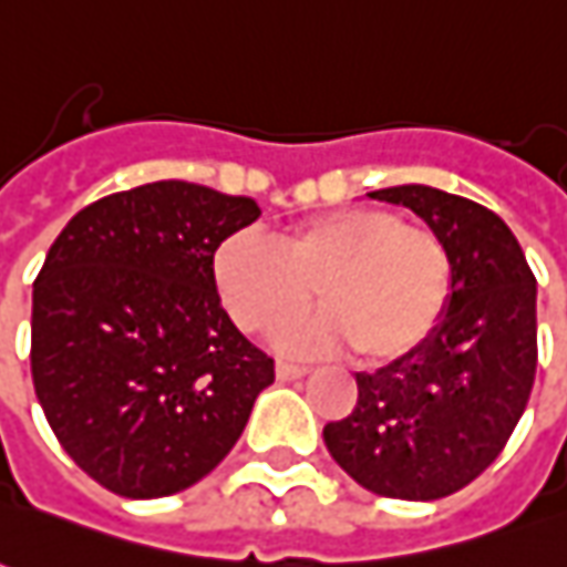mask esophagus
I'll list each match as a JSON object with an SVG mask.
<instances>
[{"label":"esophagus","mask_w":567,"mask_h":567,"mask_svg":"<svg viewBox=\"0 0 567 567\" xmlns=\"http://www.w3.org/2000/svg\"><path fill=\"white\" fill-rule=\"evenodd\" d=\"M276 375H279L282 381L300 379V375H307V365L291 363V360H279V363H276Z\"/></svg>","instance_id":"esophagus-1"}]
</instances>
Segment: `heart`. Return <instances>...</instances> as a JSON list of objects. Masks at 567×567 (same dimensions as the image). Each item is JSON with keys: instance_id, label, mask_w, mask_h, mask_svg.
Returning <instances> with one entry per match:
<instances>
[{"instance_id": "1", "label": "heart", "mask_w": 567, "mask_h": 567, "mask_svg": "<svg viewBox=\"0 0 567 567\" xmlns=\"http://www.w3.org/2000/svg\"><path fill=\"white\" fill-rule=\"evenodd\" d=\"M223 307L248 334H267L310 303L316 316L282 334L285 348H353L388 365L429 341L450 295V254L425 226L379 207H341L291 226L272 248L233 235L214 257Z\"/></svg>"}]
</instances>
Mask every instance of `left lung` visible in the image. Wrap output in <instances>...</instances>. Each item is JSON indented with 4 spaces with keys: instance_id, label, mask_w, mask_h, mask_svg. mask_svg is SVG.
<instances>
[{
    "instance_id": "1",
    "label": "left lung",
    "mask_w": 567,
    "mask_h": 567,
    "mask_svg": "<svg viewBox=\"0 0 567 567\" xmlns=\"http://www.w3.org/2000/svg\"><path fill=\"white\" fill-rule=\"evenodd\" d=\"M369 198L403 204L444 241L450 298L406 360L357 375V406L322 429L332 460L391 499H441L503 453L537 372V279L512 229L481 204L431 186Z\"/></svg>"
}]
</instances>
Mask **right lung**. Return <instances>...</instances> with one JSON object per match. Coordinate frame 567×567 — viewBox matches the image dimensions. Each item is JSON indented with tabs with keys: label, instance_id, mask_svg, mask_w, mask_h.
<instances>
[{
	"label": "right lung",
	"instance_id": "1",
	"mask_svg": "<svg viewBox=\"0 0 567 567\" xmlns=\"http://www.w3.org/2000/svg\"><path fill=\"white\" fill-rule=\"evenodd\" d=\"M260 207L161 179L83 207L33 282L30 369L61 446L111 494L154 499L210 475L272 360L235 329L214 254Z\"/></svg>",
	"mask_w": 567,
	"mask_h": 567
}]
</instances>
